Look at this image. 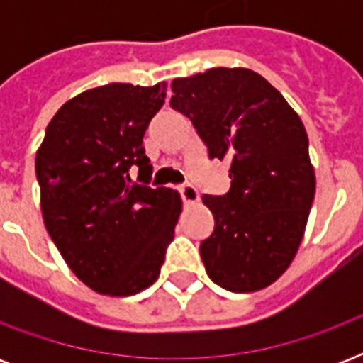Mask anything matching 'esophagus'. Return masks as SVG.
<instances>
[{
	"mask_svg": "<svg viewBox=\"0 0 363 363\" xmlns=\"http://www.w3.org/2000/svg\"><path fill=\"white\" fill-rule=\"evenodd\" d=\"M179 194H181V198L184 203H198L199 201V192L198 188L186 182V184H181L179 186Z\"/></svg>",
	"mask_w": 363,
	"mask_h": 363,
	"instance_id": "1",
	"label": "esophagus"
}]
</instances>
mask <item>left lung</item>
Returning <instances> with one entry per match:
<instances>
[{
  "label": "left lung",
  "instance_id": "8db88e82",
  "mask_svg": "<svg viewBox=\"0 0 363 363\" xmlns=\"http://www.w3.org/2000/svg\"><path fill=\"white\" fill-rule=\"evenodd\" d=\"M171 107L190 118L209 158L230 162V190L205 194L215 230L199 245L207 275L256 292L286 271L315 199L303 122L264 77L213 67L171 82Z\"/></svg>",
  "mask_w": 363,
  "mask_h": 363
}]
</instances>
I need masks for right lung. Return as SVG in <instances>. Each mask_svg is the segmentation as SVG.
Returning a JSON list of instances; mask_svg holds the SVG:
<instances>
[{
  "label": "right lung",
  "mask_w": 363,
  "mask_h": 363,
  "mask_svg": "<svg viewBox=\"0 0 363 363\" xmlns=\"http://www.w3.org/2000/svg\"><path fill=\"white\" fill-rule=\"evenodd\" d=\"M165 92V82L86 90L60 107L37 150L48 235L99 294L131 296L150 286L173 241L182 201L171 188L148 186L152 165L143 147Z\"/></svg>",
  "instance_id": "right-lung-1"
}]
</instances>
